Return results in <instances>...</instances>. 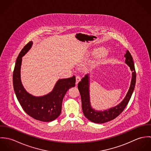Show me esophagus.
Returning a JSON list of instances; mask_svg holds the SVG:
<instances>
[{"label": "esophagus", "mask_w": 151, "mask_h": 151, "mask_svg": "<svg viewBox=\"0 0 151 151\" xmlns=\"http://www.w3.org/2000/svg\"><path fill=\"white\" fill-rule=\"evenodd\" d=\"M76 84L77 85L78 84V83L81 81V78L80 76H76Z\"/></svg>", "instance_id": "obj_1"}]
</instances>
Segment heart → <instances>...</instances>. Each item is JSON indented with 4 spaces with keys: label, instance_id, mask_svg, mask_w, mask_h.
<instances>
[{
    "label": "heart",
    "instance_id": "1",
    "mask_svg": "<svg viewBox=\"0 0 151 151\" xmlns=\"http://www.w3.org/2000/svg\"><path fill=\"white\" fill-rule=\"evenodd\" d=\"M103 52H104V49H102V48H99V49H96V50H95L94 53H95V55H98L101 54ZM107 56H108V53H107L106 52H104L103 54H102V58H106Z\"/></svg>",
    "mask_w": 151,
    "mask_h": 151
}]
</instances>
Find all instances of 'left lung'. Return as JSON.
<instances>
[{"label": "left lung", "instance_id": "1", "mask_svg": "<svg viewBox=\"0 0 151 151\" xmlns=\"http://www.w3.org/2000/svg\"><path fill=\"white\" fill-rule=\"evenodd\" d=\"M126 58L125 63L130 67L132 71V79L129 90L123 101L117 106L105 110L104 111H98L92 109L90 104L89 98V80L88 74L81 79L78 84V88L81 95L82 109L84 116L89 120L95 123H104L113 120L120 115L127 106L132 93L134 91L135 81L136 72L132 57L127 50L124 55Z\"/></svg>", "mask_w": 151, "mask_h": 151}]
</instances>
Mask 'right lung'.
<instances>
[{
    "mask_svg": "<svg viewBox=\"0 0 151 151\" xmlns=\"http://www.w3.org/2000/svg\"><path fill=\"white\" fill-rule=\"evenodd\" d=\"M32 45V41L27 43L16 60L13 75L14 90L22 109L27 114L41 122H52L60 114L63 98L68 89L75 86L76 77L74 76L59 80L52 91L42 96H34L28 93L22 84L20 69L22 57L30 49Z\"/></svg>",
    "mask_w": 151,
    "mask_h": 151,
    "instance_id": "right-lung-1",
    "label": "right lung"
}]
</instances>
